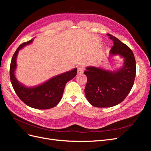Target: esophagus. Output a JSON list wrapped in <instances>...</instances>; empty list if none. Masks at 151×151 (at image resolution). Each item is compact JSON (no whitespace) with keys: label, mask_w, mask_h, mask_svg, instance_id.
Wrapping results in <instances>:
<instances>
[{"label":"esophagus","mask_w":151,"mask_h":151,"mask_svg":"<svg viewBox=\"0 0 151 151\" xmlns=\"http://www.w3.org/2000/svg\"><path fill=\"white\" fill-rule=\"evenodd\" d=\"M83 72H84V68L83 66H79L78 68H77V74H83Z\"/></svg>","instance_id":"1"}]
</instances>
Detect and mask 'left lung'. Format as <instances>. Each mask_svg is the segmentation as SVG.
Wrapping results in <instances>:
<instances>
[{
	"label": "left lung",
	"instance_id": "left-lung-1",
	"mask_svg": "<svg viewBox=\"0 0 151 151\" xmlns=\"http://www.w3.org/2000/svg\"><path fill=\"white\" fill-rule=\"evenodd\" d=\"M107 35L113 42L110 55L122 56L124 63L116 71L86 67L84 72L88 78L85 94L89 103L98 108L112 107L122 102L133 87L136 74L135 60L131 49L115 36Z\"/></svg>",
	"mask_w": 151,
	"mask_h": 151
}]
</instances>
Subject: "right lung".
Here are the masks:
<instances>
[{
    "instance_id": "obj_1",
    "label": "right lung",
    "mask_w": 151,
    "mask_h": 151,
    "mask_svg": "<svg viewBox=\"0 0 151 151\" xmlns=\"http://www.w3.org/2000/svg\"><path fill=\"white\" fill-rule=\"evenodd\" d=\"M33 39L22 43L17 48L12 58L10 65V79L16 94L28 106L38 109L53 108L60 102L67 82L77 74V68L53 77L38 86L28 88L19 83L15 77L16 58L19 50L33 42Z\"/></svg>"
}]
</instances>
